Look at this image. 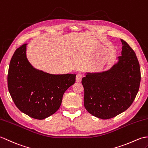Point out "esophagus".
<instances>
[{"label":"esophagus","instance_id":"esophagus-1","mask_svg":"<svg viewBox=\"0 0 148 148\" xmlns=\"http://www.w3.org/2000/svg\"><path fill=\"white\" fill-rule=\"evenodd\" d=\"M82 76L80 73H78L76 77V82L77 83H80V82L82 81Z\"/></svg>","mask_w":148,"mask_h":148}]
</instances>
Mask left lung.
Returning <instances> with one entry per match:
<instances>
[{"label":"left lung","mask_w":148,"mask_h":148,"mask_svg":"<svg viewBox=\"0 0 148 148\" xmlns=\"http://www.w3.org/2000/svg\"><path fill=\"white\" fill-rule=\"evenodd\" d=\"M119 62L109 70L87 73L82 80L84 106L88 113L103 120L127 110L139 91L140 69L135 52L125 41Z\"/></svg>","instance_id":"1"}]
</instances>
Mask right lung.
<instances>
[{"label":"right lung","mask_w":148,"mask_h":148,"mask_svg":"<svg viewBox=\"0 0 148 148\" xmlns=\"http://www.w3.org/2000/svg\"><path fill=\"white\" fill-rule=\"evenodd\" d=\"M27 45L16 49L10 61L8 90L21 112L42 120L59 110L64 92L75 84L76 75H52L36 70L27 58Z\"/></svg>","instance_id":"add662e5"}]
</instances>
